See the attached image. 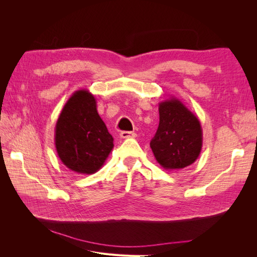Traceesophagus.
Returning <instances> with one entry per match:
<instances>
[{"instance_id":"1","label":"esophagus","mask_w":257,"mask_h":257,"mask_svg":"<svg viewBox=\"0 0 257 257\" xmlns=\"http://www.w3.org/2000/svg\"><path fill=\"white\" fill-rule=\"evenodd\" d=\"M120 137L121 138H134L136 137V134L134 132H126V131H123L120 133Z\"/></svg>"}]
</instances>
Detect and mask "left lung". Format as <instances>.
I'll return each mask as SVG.
<instances>
[{
	"label": "left lung",
	"mask_w": 257,
	"mask_h": 257,
	"mask_svg": "<svg viewBox=\"0 0 257 257\" xmlns=\"http://www.w3.org/2000/svg\"><path fill=\"white\" fill-rule=\"evenodd\" d=\"M159 112V128L150 143L155 160L167 170L190 166L203 147L198 118L176 97L161 102Z\"/></svg>",
	"instance_id": "left-lung-1"
}]
</instances>
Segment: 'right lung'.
I'll return each mask as SVG.
<instances>
[{
	"label": "right lung",
	"mask_w": 257,
	"mask_h": 257,
	"mask_svg": "<svg viewBox=\"0 0 257 257\" xmlns=\"http://www.w3.org/2000/svg\"><path fill=\"white\" fill-rule=\"evenodd\" d=\"M54 145L61 162L73 172L92 175L102 168L113 148V138L88 90L67 99L54 128Z\"/></svg>",
	"instance_id": "add662e5"
}]
</instances>
